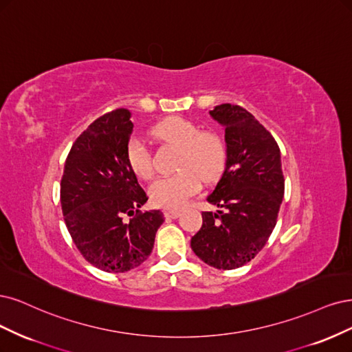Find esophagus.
I'll list each match as a JSON object with an SVG mask.
<instances>
[{"instance_id": "1", "label": "esophagus", "mask_w": 352, "mask_h": 352, "mask_svg": "<svg viewBox=\"0 0 352 352\" xmlns=\"http://www.w3.org/2000/svg\"><path fill=\"white\" fill-rule=\"evenodd\" d=\"M165 218H171V219H175L179 217V210H165Z\"/></svg>"}]
</instances>
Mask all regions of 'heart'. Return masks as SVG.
<instances>
[{"label":"heart","mask_w":352,"mask_h":352,"mask_svg":"<svg viewBox=\"0 0 352 352\" xmlns=\"http://www.w3.org/2000/svg\"><path fill=\"white\" fill-rule=\"evenodd\" d=\"M157 139L179 146L178 174L155 179L149 197L155 206L179 209L200 190L201 181H214L223 173L228 149L222 135L213 130H201L199 124L181 117H171L153 130ZM126 162L140 179L153 175L152 153L140 139H131L126 147Z\"/></svg>","instance_id":"b5f03b06"}]
</instances>
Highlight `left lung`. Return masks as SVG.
<instances>
[{"mask_svg": "<svg viewBox=\"0 0 352 352\" xmlns=\"http://www.w3.org/2000/svg\"><path fill=\"white\" fill-rule=\"evenodd\" d=\"M210 116L225 126L228 160L208 196L221 210L201 213V228L191 236V248L209 266L232 270L266 245L278 221L285 179L276 140L250 112L222 104Z\"/></svg>", "mask_w": 352, "mask_h": 352, "instance_id": "left-lung-1", "label": "left lung"}]
</instances>
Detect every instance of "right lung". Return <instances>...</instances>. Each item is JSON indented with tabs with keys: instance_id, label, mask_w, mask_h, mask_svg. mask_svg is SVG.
<instances>
[{
	"instance_id": "1",
	"label": "right lung",
	"mask_w": 352,
	"mask_h": 352,
	"mask_svg": "<svg viewBox=\"0 0 352 352\" xmlns=\"http://www.w3.org/2000/svg\"><path fill=\"white\" fill-rule=\"evenodd\" d=\"M130 117L118 108L90 124L73 143L61 177V209L73 243L90 265L111 274L142 265L165 221L161 210H139L149 197L126 162Z\"/></svg>"
}]
</instances>
